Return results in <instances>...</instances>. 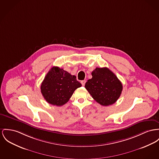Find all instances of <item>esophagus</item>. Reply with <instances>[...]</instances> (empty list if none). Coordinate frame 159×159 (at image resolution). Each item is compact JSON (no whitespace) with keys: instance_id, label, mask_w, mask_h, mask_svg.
Listing matches in <instances>:
<instances>
[{"instance_id":"34e87169","label":"esophagus","mask_w":159,"mask_h":159,"mask_svg":"<svg viewBox=\"0 0 159 159\" xmlns=\"http://www.w3.org/2000/svg\"><path fill=\"white\" fill-rule=\"evenodd\" d=\"M85 83H86V81H85V80H83V81H81V84H82V85H83V86H84Z\"/></svg>"}]
</instances>
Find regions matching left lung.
<instances>
[{"label":"left lung","mask_w":159,"mask_h":159,"mask_svg":"<svg viewBox=\"0 0 159 159\" xmlns=\"http://www.w3.org/2000/svg\"><path fill=\"white\" fill-rule=\"evenodd\" d=\"M92 78L87 80L85 88L101 106L115 103L122 91V84L115 74L107 67H96L92 72Z\"/></svg>","instance_id":"1"}]
</instances>
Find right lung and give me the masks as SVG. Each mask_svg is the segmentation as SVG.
I'll list each match as a JSON object with an SVG mask.
<instances>
[{
    "instance_id": "1",
    "label": "right lung",
    "mask_w": 159,
    "mask_h": 159,
    "mask_svg": "<svg viewBox=\"0 0 159 159\" xmlns=\"http://www.w3.org/2000/svg\"><path fill=\"white\" fill-rule=\"evenodd\" d=\"M75 75L58 67L53 66L46 75L41 85V92L44 99L53 106H63L81 87Z\"/></svg>"
}]
</instances>
